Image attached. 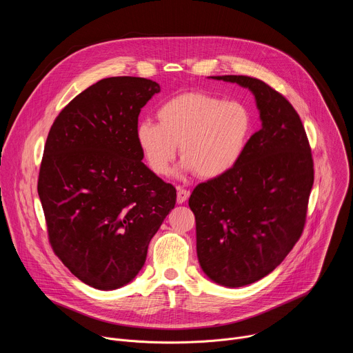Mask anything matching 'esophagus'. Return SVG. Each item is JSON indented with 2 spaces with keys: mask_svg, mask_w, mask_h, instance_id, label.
Here are the masks:
<instances>
[{
  "mask_svg": "<svg viewBox=\"0 0 353 353\" xmlns=\"http://www.w3.org/2000/svg\"><path fill=\"white\" fill-rule=\"evenodd\" d=\"M188 196H190V191L185 190L184 187L177 185V203L179 204H184L185 201L188 199Z\"/></svg>",
  "mask_w": 353,
  "mask_h": 353,
  "instance_id": "esophagus-1",
  "label": "esophagus"
}]
</instances>
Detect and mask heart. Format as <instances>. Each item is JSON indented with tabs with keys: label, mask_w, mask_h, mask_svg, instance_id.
<instances>
[{
	"label": "heart",
	"mask_w": 353,
	"mask_h": 353,
	"mask_svg": "<svg viewBox=\"0 0 353 353\" xmlns=\"http://www.w3.org/2000/svg\"><path fill=\"white\" fill-rule=\"evenodd\" d=\"M157 116L159 124L138 123L135 138L146 166L158 176L169 172L177 145L184 170L204 180L228 174L240 162L253 127L244 105L204 92L169 99Z\"/></svg>",
	"instance_id": "1"
}]
</instances>
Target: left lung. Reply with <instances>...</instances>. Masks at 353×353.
<instances>
[{
  "label": "left lung",
  "mask_w": 353,
  "mask_h": 353,
  "mask_svg": "<svg viewBox=\"0 0 353 353\" xmlns=\"http://www.w3.org/2000/svg\"><path fill=\"white\" fill-rule=\"evenodd\" d=\"M212 78L253 92L263 121L236 168L198 184L188 199L201 268L219 285L240 288L272 272L303 233L314 163L305 127L283 94L245 75Z\"/></svg>",
  "instance_id": "left-lung-1"
}]
</instances>
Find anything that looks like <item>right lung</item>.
Masks as SVG:
<instances>
[{
  "mask_svg": "<svg viewBox=\"0 0 353 353\" xmlns=\"http://www.w3.org/2000/svg\"><path fill=\"white\" fill-rule=\"evenodd\" d=\"M161 86L112 77L60 112L44 145L37 192L54 254L83 283L112 290L145 264L176 188L142 162L135 128Z\"/></svg>",
  "mask_w": 353,
  "mask_h": 353,
  "instance_id": "1",
  "label": "right lung"
}]
</instances>
